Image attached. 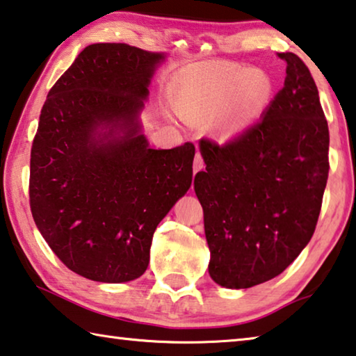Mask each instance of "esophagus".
I'll use <instances>...</instances> for the list:
<instances>
[{"label": "esophagus", "mask_w": 356, "mask_h": 356, "mask_svg": "<svg viewBox=\"0 0 356 356\" xmlns=\"http://www.w3.org/2000/svg\"><path fill=\"white\" fill-rule=\"evenodd\" d=\"M204 168V161H202V156H201V154L198 152V154H196V156H195V165H193V172L196 174L198 171H201V169Z\"/></svg>", "instance_id": "34e87169"}]
</instances>
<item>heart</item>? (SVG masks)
Returning a JSON list of instances; mask_svg holds the SVG:
<instances>
[{"label":"heart","instance_id":"1","mask_svg":"<svg viewBox=\"0 0 356 356\" xmlns=\"http://www.w3.org/2000/svg\"><path fill=\"white\" fill-rule=\"evenodd\" d=\"M273 90V81L263 71L244 66H198L179 79L174 101L184 115L202 122L227 109L225 131L238 133L263 114Z\"/></svg>","mask_w":356,"mask_h":356}]
</instances>
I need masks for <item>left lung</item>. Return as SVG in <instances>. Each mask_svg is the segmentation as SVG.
<instances>
[{"mask_svg": "<svg viewBox=\"0 0 356 356\" xmlns=\"http://www.w3.org/2000/svg\"><path fill=\"white\" fill-rule=\"evenodd\" d=\"M263 117L225 144L201 139L206 171L195 176L204 211L209 274L250 289L295 261L312 238L328 180L330 131L318 90L300 56Z\"/></svg>", "mask_w": 356, "mask_h": 356, "instance_id": "8db88e82", "label": "left lung"}]
</instances>
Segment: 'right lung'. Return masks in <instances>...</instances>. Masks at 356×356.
<instances>
[{
	"label": "right lung",
	"instance_id": "right-lung-1",
	"mask_svg": "<svg viewBox=\"0 0 356 356\" xmlns=\"http://www.w3.org/2000/svg\"><path fill=\"white\" fill-rule=\"evenodd\" d=\"M163 54L92 44L50 88L30 160V207L82 277L120 284L149 266L152 238L193 177L195 145L149 147L139 114Z\"/></svg>",
	"mask_w": 356,
	"mask_h": 356
}]
</instances>
